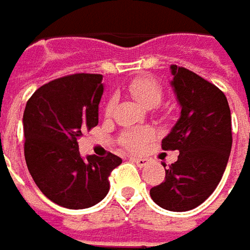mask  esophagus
<instances>
[{
	"label": "esophagus",
	"instance_id": "esophagus-1",
	"mask_svg": "<svg viewBox=\"0 0 250 250\" xmlns=\"http://www.w3.org/2000/svg\"><path fill=\"white\" fill-rule=\"evenodd\" d=\"M130 161L135 162L139 168H145L146 165L150 162V160H147V158H139V157H130Z\"/></svg>",
	"mask_w": 250,
	"mask_h": 250
}]
</instances>
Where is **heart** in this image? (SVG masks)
<instances>
[{
	"instance_id": "heart-1",
	"label": "heart",
	"mask_w": 250,
	"mask_h": 250,
	"mask_svg": "<svg viewBox=\"0 0 250 250\" xmlns=\"http://www.w3.org/2000/svg\"><path fill=\"white\" fill-rule=\"evenodd\" d=\"M128 92L137 102L147 108H152L160 104L164 98V90L160 82L151 77H137L126 85ZM114 110V100H110L105 105V115H110ZM152 130L148 128L128 130L121 136V145L132 151H139L143 148L147 140L152 137Z\"/></svg>"
}]
</instances>
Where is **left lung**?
<instances>
[{"label": "left lung", "mask_w": 250, "mask_h": 250, "mask_svg": "<svg viewBox=\"0 0 250 250\" xmlns=\"http://www.w3.org/2000/svg\"><path fill=\"white\" fill-rule=\"evenodd\" d=\"M170 70L182 113L162 140V150L180 154L150 195L164 209L186 212L201 205L222 180L232 145L231 113L216 85L184 67L172 64Z\"/></svg>", "instance_id": "1"}]
</instances>
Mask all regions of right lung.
<instances>
[{
    "label": "right lung",
    "mask_w": 250,
    "mask_h": 250,
    "mask_svg": "<svg viewBox=\"0 0 250 250\" xmlns=\"http://www.w3.org/2000/svg\"><path fill=\"white\" fill-rule=\"evenodd\" d=\"M100 74H71L48 82L28 99L23 114L24 158L37 187L68 209L96 205L110 190L108 176L122 160L81 158L78 139L99 124Z\"/></svg>",
    "instance_id": "obj_1"
}]
</instances>
